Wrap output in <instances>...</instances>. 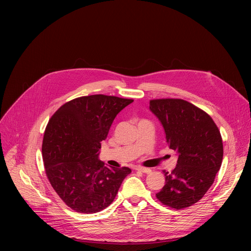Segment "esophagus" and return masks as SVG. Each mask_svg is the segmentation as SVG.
<instances>
[{
    "mask_svg": "<svg viewBox=\"0 0 251 251\" xmlns=\"http://www.w3.org/2000/svg\"><path fill=\"white\" fill-rule=\"evenodd\" d=\"M136 170H137V171H139V172H142V173H146V174L151 173V170H150V169H148V168H144V167H137V168H136Z\"/></svg>",
    "mask_w": 251,
    "mask_h": 251,
    "instance_id": "1",
    "label": "esophagus"
}]
</instances>
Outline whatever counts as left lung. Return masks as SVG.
<instances>
[{
  "label": "left lung",
  "instance_id": "left-lung-1",
  "mask_svg": "<svg viewBox=\"0 0 251 251\" xmlns=\"http://www.w3.org/2000/svg\"><path fill=\"white\" fill-rule=\"evenodd\" d=\"M150 109L164 127L169 148L178 155L176 168L163 171L166 183L156 197L172 208H186L205 195L221 169V132L206 112L183 99H153Z\"/></svg>",
  "mask_w": 251,
  "mask_h": 251
}]
</instances>
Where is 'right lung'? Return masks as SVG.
Here are the masks:
<instances>
[{"mask_svg":"<svg viewBox=\"0 0 251 251\" xmlns=\"http://www.w3.org/2000/svg\"><path fill=\"white\" fill-rule=\"evenodd\" d=\"M133 99L104 94L64 103L50 117L42 153L49 181L71 209L95 213L112 203L131 169L107 168L98 160L101 141Z\"/></svg>","mask_w":251,"mask_h":251,"instance_id":"1","label":"right lung"}]
</instances>
